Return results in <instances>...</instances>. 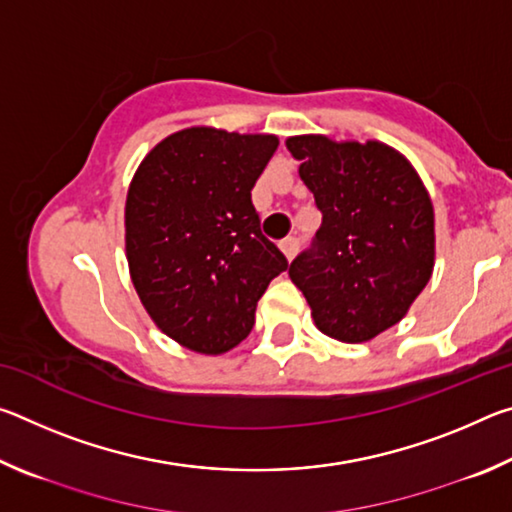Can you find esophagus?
<instances>
[{
  "label": "esophagus",
  "instance_id": "34e87169",
  "mask_svg": "<svg viewBox=\"0 0 512 512\" xmlns=\"http://www.w3.org/2000/svg\"><path fill=\"white\" fill-rule=\"evenodd\" d=\"M298 248H300V241L298 239H293V237H289V239H284V241H280V250L284 253V257L291 259L296 257V253H298Z\"/></svg>",
  "mask_w": 512,
  "mask_h": 512
}]
</instances>
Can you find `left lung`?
I'll list each match as a JSON object with an SVG mask.
<instances>
[{
	"mask_svg": "<svg viewBox=\"0 0 512 512\" xmlns=\"http://www.w3.org/2000/svg\"><path fill=\"white\" fill-rule=\"evenodd\" d=\"M323 223L289 266L320 332L363 343L400 323L427 287L436 232L429 192L388 144L289 137Z\"/></svg>",
	"mask_w": 512,
	"mask_h": 512,
	"instance_id": "8db88e82",
	"label": "left lung"
}]
</instances>
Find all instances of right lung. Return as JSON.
<instances>
[{
	"instance_id": "1",
	"label": "right lung",
	"mask_w": 512,
	"mask_h": 512,
	"mask_svg": "<svg viewBox=\"0 0 512 512\" xmlns=\"http://www.w3.org/2000/svg\"><path fill=\"white\" fill-rule=\"evenodd\" d=\"M275 135L192 126L153 146L126 196V257L153 323L185 348L223 354L255 325L284 257L259 228L250 189Z\"/></svg>"
}]
</instances>
